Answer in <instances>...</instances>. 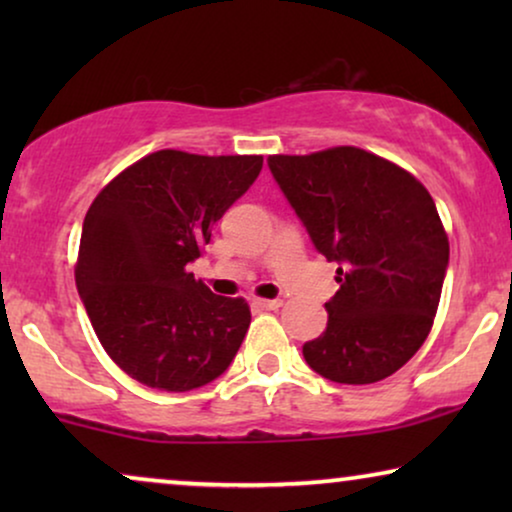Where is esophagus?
<instances>
[{
  "label": "esophagus",
  "instance_id": "1",
  "mask_svg": "<svg viewBox=\"0 0 512 512\" xmlns=\"http://www.w3.org/2000/svg\"><path fill=\"white\" fill-rule=\"evenodd\" d=\"M251 305H254V307H261V310H277V307H282V300H279V298H275V300L254 298V300H251Z\"/></svg>",
  "mask_w": 512,
  "mask_h": 512
}]
</instances>
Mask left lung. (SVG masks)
I'll return each mask as SVG.
<instances>
[{
	"label": "left lung",
	"mask_w": 512,
	"mask_h": 512,
	"mask_svg": "<svg viewBox=\"0 0 512 512\" xmlns=\"http://www.w3.org/2000/svg\"><path fill=\"white\" fill-rule=\"evenodd\" d=\"M268 165L314 249L338 263L326 331L303 345L307 366L338 384L394 375L424 345L450 263L436 202L403 167L356 146Z\"/></svg>",
	"instance_id": "1"
}]
</instances>
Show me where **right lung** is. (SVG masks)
Instances as JSON below:
<instances>
[{
  "mask_svg": "<svg viewBox=\"0 0 512 512\" xmlns=\"http://www.w3.org/2000/svg\"><path fill=\"white\" fill-rule=\"evenodd\" d=\"M263 156L156 151L123 170L90 205L76 289L104 352L132 380L191 391L223 375L251 324L188 272L212 226L254 184Z\"/></svg>",
  "mask_w": 512,
  "mask_h": 512,
  "instance_id": "right-lung-1",
  "label": "right lung"
}]
</instances>
